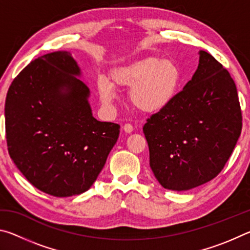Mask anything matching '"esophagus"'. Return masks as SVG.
<instances>
[{"mask_svg":"<svg viewBox=\"0 0 250 250\" xmlns=\"http://www.w3.org/2000/svg\"><path fill=\"white\" fill-rule=\"evenodd\" d=\"M124 130H125V132H126V133H131L133 131V126L131 125L130 124H125L124 125Z\"/></svg>","mask_w":250,"mask_h":250,"instance_id":"1","label":"esophagus"}]
</instances>
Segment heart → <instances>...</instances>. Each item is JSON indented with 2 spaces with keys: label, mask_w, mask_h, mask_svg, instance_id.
Here are the masks:
<instances>
[{
  "label": "heart",
  "mask_w": 250,
  "mask_h": 250,
  "mask_svg": "<svg viewBox=\"0 0 250 250\" xmlns=\"http://www.w3.org/2000/svg\"><path fill=\"white\" fill-rule=\"evenodd\" d=\"M111 82H97L101 103L111 109L117 99L116 87L131 88L129 98L133 107L143 113H156L167 108L179 92L183 74L172 59L146 57L110 74Z\"/></svg>",
  "instance_id": "heart-1"
}]
</instances>
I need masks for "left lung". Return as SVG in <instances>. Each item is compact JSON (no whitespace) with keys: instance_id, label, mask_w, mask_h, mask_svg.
<instances>
[{"instance_id":"8db88e82","label":"left lung","mask_w":250,"mask_h":250,"mask_svg":"<svg viewBox=\"0 0 250 250\" xmlns=\"http://www.w3.org/2000/svg\"><path fill=\"white\" fill-rule=\"evenodd\" d=\"M192 79L143 125L150 167L167 189L188 191L216 177L242 132L234 80L205 50Z\"/></svg>"}]
</instances>
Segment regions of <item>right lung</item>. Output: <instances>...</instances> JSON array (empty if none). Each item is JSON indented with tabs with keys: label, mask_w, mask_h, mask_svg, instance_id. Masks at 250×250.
Instances as JSON below:
<instances>
[{
	"label": "right lung",
	"mask_w": 250,
	"mask_h": 250,
	"mask_svg": "<svg viewBox=\"0 0 250 250\" xmlns=\"http://www.w3.org/2000/svg\"><path fill=\"white\" fill-rule=\"evenodd\" d=\"M68 52L29 62L8 88L7 149L40 191L57 197L88 191L119 138L120 125L94 118L89 87Z\"/></svg>",
	"instance_id": "add662e5"
}]
</instances>
